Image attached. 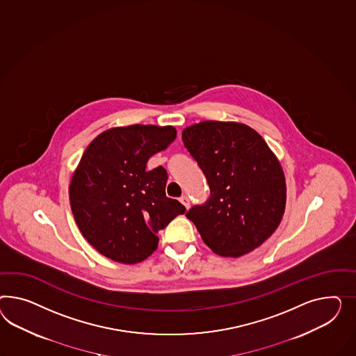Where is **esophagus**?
I'll return each instance as SVG.
<instances>
[{"instance_id": "esophagus-1", "label": "esophagus", "mask_w": 356, "mask_h": 356, "mask_svg": "<svg viewBox=\"0 0 356 356\" xmlns=\"http://www.w3.org/2000/svg\"><path fill=\"white\" fill-rule=\"evenodd\" d=\"M180 202L183 203L184 206H185L186 209H189V207H191V200H189V197H188V195H183V197L180 198Z\"/></svg>"}]
</instances>
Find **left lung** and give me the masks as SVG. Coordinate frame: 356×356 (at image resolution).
<instances>
[{
  "label": "left lung",
  "instance_id": "1",
  "mask_svg": "<svg viewBox=\"0 0 356 356\" xmlns=\"http://www.w3.org/2000/svg\"><path fill=\"white\" fill-rule=\"evenodd\" d=\"M181 136L211 191L207 202L186 212L203 242L227 258L259 248L285 211L286 184L277 156L255 129L237 122L204 120Z\"/></svg>",
  "mask_w": 356,
  "mask_h": 356
}]
</instances>
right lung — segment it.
<instances>
[{
	"mask_svg": "<svg viewBox=\"0 0 356 356\" xmlns=\"http://www.w3.org/2000/svg\"><path fill=\"white\" fill-rule=\"evenodd\" d=\"M176 137L172 125L134 124L106 129L88 145L70 183V203L84 238L108 259L135 264L158 248L156 233L181 203L165 195L162 165L149 158Z\"/></svg>",
	"mask_w": 356,
	"mask_h": 356,
	"instance_id": "1",
	"label": "right lung"
}]
</instances>
